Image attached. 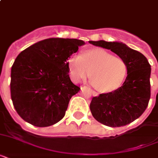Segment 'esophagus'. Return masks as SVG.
Returning a JSON list of instances; mask_svg holds the SVG:
<instances>
[{
  "instance_id": "esophagus-1",
  "label": "esophagus",
  "mask_w": 158,
  "mask_h": 158,
  "mask_svg": "<svg viewBox=\"0 0 158 158\" xmlns=\"http://www.w3.org/2000/svg\"><path fill=\"white\" fill-rule=\"evenodd\" d=\"M92 94H93V96H98V94L97 92L94 91V90H92Z\"/></svg>"
}]
</instances>
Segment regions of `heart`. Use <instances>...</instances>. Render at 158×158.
Wrapping results in <instances>:
<instances>
[{
	"instance_id": "heart-1",
	"label": "heart",
	"mask_w": 158,
	"mask_h": 158,
	"mask_svg": "<svg viewBox=\"0 0 158 158\" xmlns=\"http://www.w3.org/2000/svg\"><path fill=\"white\" fill-rule=\"evenodd\" d=\"M72 80L79 83L89 75L92 84L102 93L118 89L127 74V64L122 58L114 56L102 48H93L83 54H74L67 60Z\"/></svg>"
}]
</instances>
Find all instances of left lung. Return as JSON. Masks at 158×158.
<instances>
[{
  "mask_svg": "<svg viewBox=\"0 0 158 158\" xmlns=\"http://www.w3.org/2000/svg\"><path fill=\"white\" fill-rule=\"evenodd\" d=\"M89 43L110 50L127 64V77L122 86L114 91L94 97L92 115L98 122L110 127L130 124L146 110L151 97V65L139 52L117 42L89 41Z\"/></svg>",
  "mask_w": 158,
  "mask_h": 158,
  "instance_id": "8db88e82",
  "label": "left lung"
}]
</instances>
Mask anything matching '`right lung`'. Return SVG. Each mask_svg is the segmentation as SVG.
Listing matches in <instances>:
<instances>
[{
    "instance_id": "1",
    "label": "right lung",
    "mask_w": 158,
    "mask_h": 158,
    "mask_svg": "<svg viewBox=\"0 0 158 158\" xmlns=\"http://www.w3.org/2000/svg\"><path fill=\"white\" fill-rule=\"evenodd\" d=\"M84 44L79 39L48 38L16 57L11 68L10 96L23 120L48 127L64 117L69 100L80 89L69 79L67 60Z\"/></svg>"
}]
</instances>
